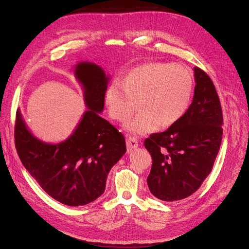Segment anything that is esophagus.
Segmentation results:
<instances>
[{
    "instance_id": "esophagus-1",
    "label": "esophagus",
    "mask_w": 249,
    "mask_h": 249,
    "mask_svg": "<svg viewBox=\"0 0 249 249\" xmlns=\"http://www.w3.org/2000/svg\"><path fill=\"white\" fill-rule=\"evenodd\" d=\"M126 147H127V150H133V149H135V148H137L138 147V140H137V138H135V137H129L126 139Z\"/></svg>"
}]
</instances>
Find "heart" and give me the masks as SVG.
Wrapping results in <instances>:
<instances>
[{"label": "heart", "instance_id": "1", "mask_svg": "<svg viewBox=\"0 0 249 249\" xmlns=\"http://www.w3.org/2000/svg\"><path fill=\"white\" fill-rule=\"evenodd\" d=\"M120 83L113 82L107 88L105 105L113 120L124 122L138 102L140 111L124 125L134 136L175 124L189 110L193 78L183 65L144 63L133 67Z\"/></svg>", "mask_w": 249, "mask_h": 249}]
</instances>
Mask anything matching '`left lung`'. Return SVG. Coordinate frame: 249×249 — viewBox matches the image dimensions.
I'll return each mask as SVG.
<instances>
[{
	"label": "left lung",
	"instance_id": "1",
	"mask_svg": "<svg viewBox=\"0 0 249 249\" xmlns=\"http://www.w3.org/2000/svg\"><path fill=\"white\" fill-rule=\"evenodd\" d=\"M193 71L196 85L189 110L166 131L144 141L153 159L148 189L165 201L186 198L198 189L213 168L222 140V110L215 86L205 71Z\"/></svg>",
	"mask_w": 249,
	"mask_h": 249
}]
</instances>
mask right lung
Returning <instances> with one entry per match:
<instances>
[{"label":"right lung","instance_id":"add662e5","mask_svg":"<svg viewBox=\"0 0 249 249\" xmlns=\"http://www.w3.org/2000/svg\"><path fill=\"white\" fill-rule=\"evenodd\" d=\"M86 110L71 136L44 142L29 130L17 112L16 146L19 159L42 189L63 205L79 207L99 198L111 168L126 152L124 135L101 117L110 77L100 65L82 61L73 66Z\"/></svg>","mask_w":249,"mask_h":249}]
</instances>
